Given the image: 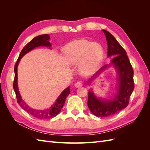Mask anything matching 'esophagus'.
<instances>
[{"label":"esophagus","mask_w":150,"mask_h":150,"mask_svg":"<svg viewBox=\"0 0 150 150\" xmlns=\"http://www.w3.org/2000/svg\"><path fill=\"white\" fill-rule=\"evenodd\" d=\"M74 86H75V87H76V88H80L83 86V83L81 82V81H78V82H76L75 83Z\"/></svg>","instance_id":"34e87169"}]
</instances>
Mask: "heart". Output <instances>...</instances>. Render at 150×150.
Returning a JSON list of instances; mask_svg holds the SVG:
<instances>
[{"label": "heart", "mask_w": 150, "mask_h": 150, "mask_svg": "<svg viewBox=\"0 0 150 150\" xmlns=\"http://www.w3.org/2000/svg\"><path fill=\"white\" fill-rule=\"evenodd\" d=\"M103 48L96 42L84 39L76 40L63 49V54L68 64L76 65L79 63L80 71L86 73L96 68L103 59Z\"/></svg>", "instance_id": "heart-1"}]
</instances>
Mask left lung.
I'll return each mask as SVG.
<instances>
[{
    "label": "left lung",
    "instance_id": "left-lung-1",
    "mask_svg": "<svg viewBox=\"0 0 150 150\" xmlns=\"http://www.w3.org/2000/svg\"><path fill=\"white\" fill-rule=\"evenodd\" d=\"M105 34L108 44V57L114 56L111 64L116 69L117 76V91L112 99H100L95 96L92 89L89 90L88 106L93 115L98 117H108L114 115L127 107L129 99L134 88L133 69L125 50L117 41L111 34L103 30ZM109 65H104L91 78L88 83L102 72Z\"/></svg>",
    "mask_w": 150,
    "mask_h": 150
}]
</instances>
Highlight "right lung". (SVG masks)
Here are the masks:
<instances>
[{
    "mask_svg": "<svg viewBox=\"0 0 150 150\" xmlns=\"http://www.w3.org/2000/svg\"><path fill=\"white\" fill-rule=\"evenodd\" d=\"M49 35L43 34L37 36V37L34 38L33 40H30V41L24 47V48L22 49L14 67L15 78L13 83V88L16 94V98L18 104L22 107V109H24L25 111L29 112L32 116L37 117V118L42 120L52 118V117H55L59 113L61 109L62 108L63 106H64L66 101V98L68 96V95L70 93L69 86L63 91L62 93L59 95V96L56 99V102L54 103V104L51 108L43 110H34V109L31 108L29 106L27 105L25 102L22 101V99L21 96L17 85V66L18 64H19V62H20V60L21 59V58L23 57L25 54L32 51V50L34 49V48L39 46H46L49 47H51V44L49 42Z\"/></svg>",
    "mask_w": 150,
    "mask_h": 150,
    "instance_id": "obj_1",
    "label": "right lung"
}]
</instances>
